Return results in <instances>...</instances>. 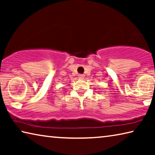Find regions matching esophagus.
<instances>
[{
    "label": "esophagus",
    "instance_id": "obj_1",
    "mask_svg": "<svg viewBox=\"0 0 155 155\" xmlns=\"http://www.w3.org/2000/svg\"><path fill=\"white\" fill-rule=\"evenodd\" d=\"M78 77L79 78H83L84 77H85V75L84 74H79L78 75Z\"/></svg>",
    "mask_w": 155,
    "mask_h": 155
}]
</instances>
